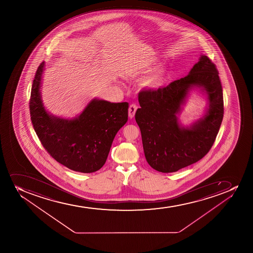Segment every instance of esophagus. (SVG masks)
<instances>
[{
    "mask_svg": "<svg viewBox=\"0 0 253 253\" xmlns=\"http://www.w3.org/2000/svg\"><path fill=\"white\" fill-rule=\"evenodd\" d=\"M137 109H138V106L133 103L129 105V108H128V116H129V118L132 119V118L134 117Z\"/></svg>",
    "mask_w": 253,
    "mask_h": 253,
    "instance_id": "34e87169",
    "label": "esophagus"
}]
</instances>
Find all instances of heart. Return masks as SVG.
Here are the masks:
<instances>
[{"label": "heart", "mask_w": 253, "mask_h": 253, "mask_svg": "<svg viewBox=\"0 0 253 253\" xmlns=\"http://www.w3.org/2000/svg\"><path fill=\"white\" fill-rule=\"evenodd\" d=\"M154 68H155L154 63H148V64H147V65L144 67L143 71H144V72H150V71L153 70ZM163 79H164V73H163V71L158 70L153 73V75L151 76L150 79H149V83H150L152 85L157 86V85H159L162 84V83L163 82Z\"/></svg>", "instance_id": "obj_1"}]
</instances>
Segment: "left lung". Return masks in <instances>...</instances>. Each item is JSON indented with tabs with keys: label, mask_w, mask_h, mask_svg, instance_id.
Listing matches in <instances>:
<instances>
[{
	"label": "left lung",
	"mask_w": 253,
	"mask_h": 253,
	"mask_svg": "<svg viewBox=\"0 0 253 253\" xmlns=\"http://www.w3.org/2000/svg\"><path fill=\"white\" fill-rule=\"evenodd\" d=\"M193 85L208 94L210 109L190 129L179 127L175 115ZM140 108L135 114L146 160L161 172H175L202 159L212 148L223 118V87L218 69L209 57L200 61L185 78L156 90L138 94Z\"/></svg>",
	"instance_id": "8db88e82"
}]
</instances>
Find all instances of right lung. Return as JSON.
I'll return each mask as SVG.
<instances>
[{"instance_id": "1", "label": "right lung", "mask_w": 253, "mask_h": 253, "mask_svg": "<svg viewBox=\"0 0 253 253\" xmlns=\"http://www.w3.org/2000/svg\"><path fill=\"white\" fill-rule=\"evenodd\" d=\"M44 63L38 67L30 99V119L41 144L58 163L71 170L95 172L102 168L118 131L128 120V103L93 100L74 120L53 117L40 99Z\"/></svg>"}]
</instances>
